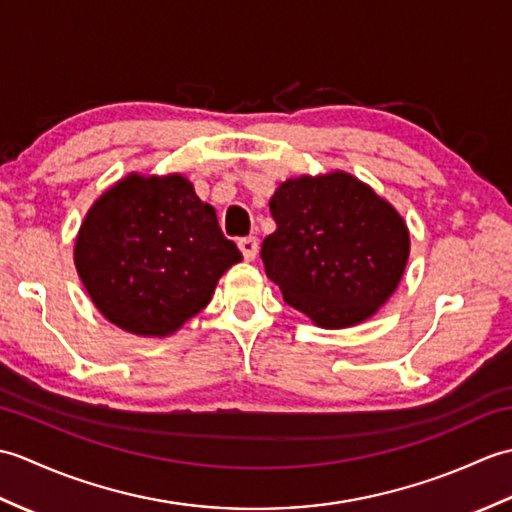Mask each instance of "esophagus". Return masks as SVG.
Wrapping results in <instances>:
<instances>
[{
  "label": "esophagus",
  "mask_w": 512,
  "mask_h": 512,
  "mask_svg": "<svg viewBox=\"0 0 512 512\" xmlns=\"http://www.w3.org/2000/svg\"><path fill=\"white\" fill-rule=\"evenodd\" d=\"M237 246H239V250H242V255H244L246 262H250V259H255V255H257V239L255 237H242L237 242Z\"/></svg>",
  "instance_id": "esophagus-1"
}]
</instances>
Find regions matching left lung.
<instances>
[{
	"mask_svg": "<svg viewBox=\"0 0 512 512\" xmlns=\"http://www.w3.org/2000/svg\"><path fill=\"white\" fill-rule=\"evenodd\" d=\"M270 213L277 231L262 244L266 275L314 325L352 328L396 292L409 259L407 222L352 173L288 178Z\"/></svg>",
	"mask_w": 512,
	"mask_h": 512,
	"instance_id": "1",
	"label": "left lung"
}]
</instances>
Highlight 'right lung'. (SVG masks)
Instances as JSON below:
<instances>
[{"instance_id":"1","label":"right lung","mask_w":512,"mask_h":512,"mask_svg":"<svg viewBox=\"0 0 512 512\" xmlns=\"http://www.w3.org/2000/svg\"><path fill=\"white\" fill-rule=\"evenodd\" d=\"M237 262L215 209L182 173H127L94 200L74 239L76 273L96 310L145 339L176 334Z\"/></svg>"}]
</instances>
